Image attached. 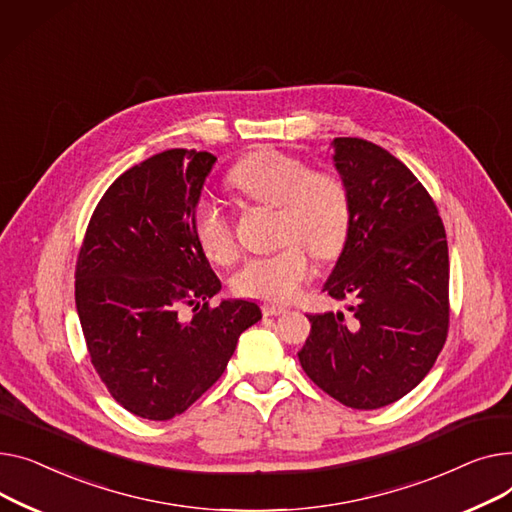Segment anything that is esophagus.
Listing matches in <instances>:
<instances>
[{
	"instance_id": "34e87169",
	"label": "esophagus",
	"mask_w": 512,
	"mask_h": 512,
	"mask_svg": "<svg viewBox=\"0 0 512 512\" xmlns=\"http://www.w3.org/2000/svg\"><path fill=\"white\" fill-rule=\"evenodd\" d=\"M287 308L285 306H277V304H262V314L264 316H281L285 314Z\"/></svg>"
}]
</instances>
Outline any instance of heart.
I'll return each instance as SVG.
<instances>
[{
	"instance_id": "1",
	"label": "heart",
	"mask_w": 512,
	"mask_h": 512,
	"mask_svg": "<svg viewBox=\"0 0 512 512\" xmlns=\"http://www.w3.org/2000/svg\"><path fill=\"white\" fill-rule=\"evenodd\" d=\"M227 182L246 200L279 208V242L285 244L237 270L231 281L237 295L289 302L312 275L308 250L318 260H333L345 250L353 227V194L341 175L314 171L308 161L283 150L260 148L235 163ZM194 233L213 262L235 258V231L219 204L204 200L196 206Z\"/></svg>"
}]
</instances>
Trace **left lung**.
<instances>
[{"instance_id": "obj_1", "label": "left lung", "mask_w": 512, "mask_h": 512, "mask_svg": "<svg viewBox=\"0 0 512 512\" xmlns=\"http://www.w3.org/2000/svg\"><path fill=\"white\" fill-rule=\"evenodd\" d=\"M335 167L353 194V227L324 291L349 316H308L299 351L308 378L351 409L405 397L448 337V246L422 182L382 146L335 138Z\"/></svg>"}]
</instances>
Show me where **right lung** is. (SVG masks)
I'll list each match as a JSON object with an SVG mask.
<instances>
[{
  "mask_svg": "<svg viewBox=\"0 0 512 512\" xmlns=\"http://www.w3.org/2000/svg\"><path fill=\"white\" fill-rule=\"evenodd\" d=\"M215 161L171 148L130 167L99 200L76 260L90 364L119 405L155 422L198 401L262 318L244 299L208 304L221 281L196 239L194 208Z\"/></svg>",
  "mask_w": 512,
  "mask_h": 512,
  "instance_id": "right-lung-1",
  "label": "right lung"
}]
</instances>
